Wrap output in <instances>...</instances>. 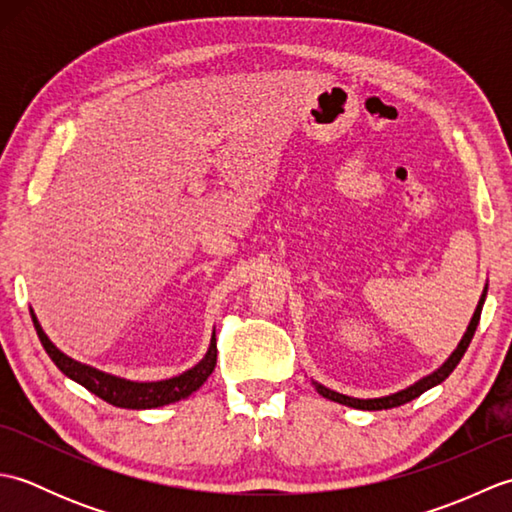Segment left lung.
I'll return each mask as SVG.
<instances>
[{
    "label": "left lung",
    "mask_w": 512,
    "mask_h": 512,
    "mask_svg": "<svg viewBox=\"0 0 512 512\" xmlns=\"http://www.w3.org/2000/svg\"><path fill=\"white\" fill-rule=\"evenodd\" d=\"M486 290H488V284L484 286V292H482L480 301H477V308H475V312H473L469 328H466V332H464V336H462V341H460V343H458V347H455V350L451 352V356L447 358V361H444V363L436 369V372H431V374H427V376H422V378H420V380H416V383H413V385H409V387H405V389L396 391V394L380 396V398H354V396H345V394H339V391L328 389L325 385L317 383V380H312L314 389H317L323 398L339 402V405H345V407L363 409V411L394 409V407L405 405V402H409V400H413V398H418V396H420V394H424V391H427V389L440 385L444 378H449V374H451L453 369L458 367V363L462 361L464 352L469 350V343H471L473 334H475V330H477V323H480V314H482V306H484V299H486Z\"/></svg>",
    "instance_id": "left-lung-1"
}]
</instances>
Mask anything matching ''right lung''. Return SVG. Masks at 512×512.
<instances>
[{"instance_id": "obj_1", "label": "right lung", "mask_w": 512, "mask_h": 512, "mask_svg": "<svg viewBox=\"0 0 512 512\" xmlns=\"http://www.w3.org/2000/svg\"><path fill=\"white\" fill-rule=\"evenodd\" d=\"M30 317H32V323H35V330L43 350L48 352L52 363L57 365L65 376L72 378L74 383L83 385L85 389L92 391L94 396L103 398L114 407L156 409V407L171 405V402H178L182 398H189L193 391H198L206 383V378L213 374L215 363H217V345H215V332H213L209 350H206L204 358L198 365L187 369V372H182L173 378H165V380H151V383L127 380L121 376L101 372V369L79 363L68 354H63L59 347L48 339V334L43 332V328L37 321V314L32 312V308H30Z\"/></svg>"}]
</instances>
